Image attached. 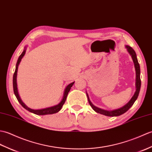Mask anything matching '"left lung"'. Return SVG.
Instances as JSON below:
<instances>
[{"label": "left lung", "mask_w": 152, "mask_h": 152, "mask_svg": "<svg viewBox=\"0 0 152 152\" xmlns=\"http://www.w3.org/2000/svg\"><path fill=\"white\" fill-rule=\"evenodd\" d=\"M126 48L127 49V52L129 53V55L131 56V58L133 59V61L134 65V68H135V72H136V83H135V86H136V91L134 92V95L133 97H131V99L123 107L119 108V109H114L112 110H104L100 109L99 107H97L95 105L92 103V102H90V100L89 99L88 95L86 93V96L88 97V100L89 104H90V106L92 107V109H94V111H96V113H99L101 114H103L104 116H118L122 115L124 113L129 110L130 108L133 106V104H134V102L137 100L138 96H139V92L140 90V86H141V80H140V65L139 62H138V60L137 58V55L136 53L132 48H131L129 45H126Z\"/></svg>", "instance_id": "left-lung-1"}]
</instances>
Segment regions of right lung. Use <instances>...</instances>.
<instances>
[{"label":"right lung","instance_id":"add662e5","mask_svg":"<svg viewBox=\"0 0 152 152\" xmlns=\"http://www.w3.org/2000/svg\"><path fill=\"white\" fill-rule=\"evenodd\" d=\"M26 47L24 48V50H23V53H21V55L19 56V57L18 58V62H17L16 64V66H15V73L13 74V92H14L15 96H16L17 99H18L19 103L21 104L23 107H24L26 110H28L29 112L34 113L35 114H37V115H47V114H55L59 112L60 110V109H62V107L63 106V104H64L66 99L67 98V94H68L69 90L71 89V88L72 87V86L73 85L75 81L67 85L66 88L64 90V95H63V97L58 104H56V105H54L52 107H47V108H44V109H30V108L28 107L26 104L23 102V101L21 100V97H20L19 93H18V85H17V75H18V67L20 62L21 61V59L23 58V57L25 56V53H26Z\"/></svg>","mask_w":152,"mask_h":152}]
</instances>
